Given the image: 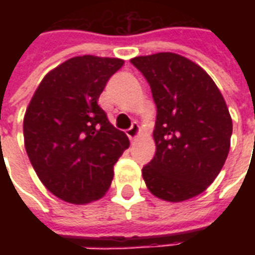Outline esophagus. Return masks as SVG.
<instances>
[{
	"label": "esophagus",
	"mask_w": 255,
	"mask_h": 255,
	"mask_svg": "<svg viewBox=\"0 0 255 255\" xmlns=\"http://www.w3.org/2000/svg\"><path fill=\"white\" fill-rule=\"evenodd\" d=\"M139 132H140V128H139V124L136 122L132 123V126L127 129L128 138L131 139V140H135V139L138 138Z\"/></svg>",
	"instance_id": "obj_1"
}]
</instances>
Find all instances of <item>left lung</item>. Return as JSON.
<instances>
[{"instance_id":"left-lung-1","label":"left lung","mask_w":255,"mask_h":255,"mask_svg":"<svg viewBox=\"0 0 255 255\" xmlns=\"http://www.w3.org/2000/svg\"><path fill=\"white\" fill-rule=\"evenodd\" d=\"M157 106L155 154L142 169L149 191L168 202L197 197L213 183L230 151L232 120L223 95L198 64L176 53L131 60Z\"/></svg>"}]
</instances>
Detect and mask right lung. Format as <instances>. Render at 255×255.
Listing matches in <instances>:
<instances>
[{"mask_svg": "<svg viewBox=\"0 0 255 255\" xmlns=\"http://www.w3.org/2000/svg\"><path fill=\"white\" fill-rule=\"evenodd\" d=\"M120 58L80 56L42 79L23 122L25 151L43 186L65 202L105 195L113 165L129 140L112 126L98 98Z\"/></svg>", "mask_w": 255, "mask_h": 255, "instance_id": "right-lung-1", "label": "right lung"}]
</instances>
